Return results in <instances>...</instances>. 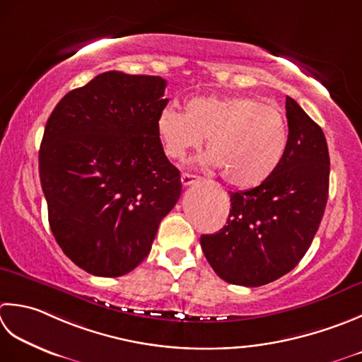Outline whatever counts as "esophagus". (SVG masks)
Wrapping results in <instances>:
<instances>
[{
    "label": "esophagus",
    "instance_id": "1",
    "mask_svg": "<svg viewBox=\"0 0 362 362\" xmlns=\"http://www.w3.org/2000/svg\"><path fill=\"white\" fill-rule=\"evenodd\" d=\"M201 177H197V175H193V174H187V173H183L182 174V177H180V180H182V185L183 187H188V185H193L194 182H197L199 180Z\"/></svg>",
    "mask_w": 362,
    "mask_h": 362
}]
</instances>
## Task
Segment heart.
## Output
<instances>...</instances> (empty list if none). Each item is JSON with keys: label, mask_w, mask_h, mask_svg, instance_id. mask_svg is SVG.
Segmentation results:
<instances>
[{"label": "heart", "mask_w": 362, "mask_h": 362, "mask_svg": "<svg viewBox=\"0 0 362 362\" xmlns=\"http://www.w3.org/2000/svg\"><path fill=\"white\" fill-rule=\"evenodd\" d=\"M165 153L182 160L207 138L201 157L205 166L221 169L224 180L252 188L276 174L288 148V127L282 111L256 97H193L185 112L166 106L157 119Z\"/></svg>", "instance_id": "heart-1"}]
</instances>
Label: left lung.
I'll return each mask as SVG.
<instances>
[{"instance_id":"obj_1","label":"left lung","mask_w":362,"mask_h":362,"mask_svg":"<svg viewBox=\"0 0 362 362\" xmlns=\"http://www.w3.org/2000/svg\"><path fill=\"white\" fill-rule=\"evenodd\" d=\"M286 111L288 148L281 168L259 187L230 193L224 228L201 237L205 259L229 284L259 287L293 270L327 207V139L292 97Z\"/></svg>"}]
</instances>
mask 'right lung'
Masks as SVG:
<instances>
[{"instance_id":"1","label":"right lung","mask_w":362,"mask_h":362,"mask_svg":"<svg viewBox=\"0 0 362 362\" xmlns=\"http://www.w3.org/2000/svg\"><path fill=\"white\" fill-rule=\"evenodd\" d=\"M165 88L161 76L110 70L64 95L47 120L39 175L49 228L94 276L136 268L180 197V173L157 133Z\"/></svg>"}]
</instances>
